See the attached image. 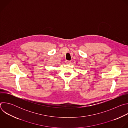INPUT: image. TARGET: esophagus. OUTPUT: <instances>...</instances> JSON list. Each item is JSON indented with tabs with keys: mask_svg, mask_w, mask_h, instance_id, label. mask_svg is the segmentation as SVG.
<instances>
[{
	"mask_svg": "<svg viewBox=\"0 0 128 128\" xmlns=\"http://www.w3.org/2000/svg\"><path fill=\"white\" fill-rule=\"evenodd\" d=\"M65 63H66V64H71V62L70 61H67V60H66V61H65Z\"/></svg>",
	"mask_w": 128,
	"mask_h": 128,
	"instance_id": "esophagus-1",
	"label": "esophagus"
}]
</instances>
